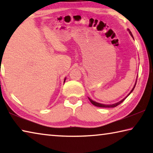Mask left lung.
Segmentation results:
<instances>
[{
  "label": "left lung",
  "mask_w": 153,
  "mask_h": 153,
  "mask_svg": "<svg viewBox=\"0 0 153 153\" xmlns=\"http://www.w3.org/2000/svg\"><path fill=\"white\" fill-rule=\"evenodd\" d=\"M128 31H129V33H130L131 34V36H132L133 37V35H132V33H131V32H130V30H128ZM134 38V37H133ZM136 84H135V85H134V88H133V89L131 90V92H130V93H129V94L127 96V97L125 98H123V100H121V101H120V102H117V103H115V104H113V105H103V104H100V103H98V102H95V101H94V100H91L90 99V98H89V100H90V101L91 102V103L92 105H94V106H96V107H103V108H113V107H117V105H120L121 102H122L124 100L126 99V98L128 97V96L131 94V92L133 91L134 90V88H135V86H136Z\"/></svg>",
  "instance_id": "8db88e82"
}]
</instances>
